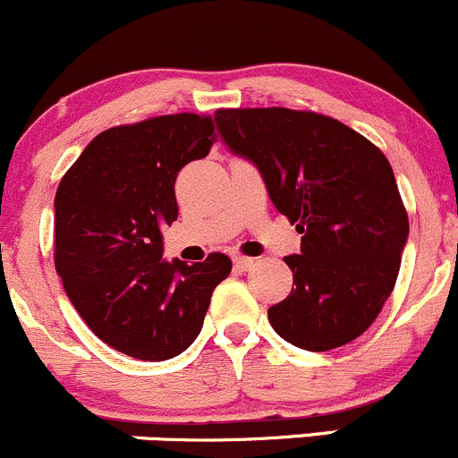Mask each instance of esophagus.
I'll use <instances>...</instances> for the list:
<instances>
[{"mask_svg":"<svg viewBox=\"0 0 458 458\" xmlns=\"http://www.w3.org/2000/svg\"><path fill=\"white\" fill-rule=\"evenodd\" d=\"M233 265L238 267V269L247 271V269H251L253 265H256V258H249V256H233Z\"/></svg>","mask_w":458,"mask_h":458,"instance_id":"34e87169","label":"esophagus"}]
</instances>
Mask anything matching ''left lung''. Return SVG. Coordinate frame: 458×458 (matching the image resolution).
<instances>
[{"label":"left lung","instance_id":"obj_1","mask_svg":"<svg viewBox=\"0 0 458 458\" xmlns=\"http://www.w3.org/2000/svg\"><path fill=\"white\" fill-rule=\"evenodd\" d=\"M223 140L247 157L301 238L284 262L292 293L269 307L280 338L327 352L359 338L396 284L410 233L396 178L377 144L334 117L284 106L218 108Z\"/></svg>","mask_w":458,"mask_h":458}]
</instances>
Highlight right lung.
I'll use <instances>...</instances> for the list:
<instances>
[{"label": "right lung", "instance_id": "right-lung-1", "mask_svg": "<svg viewBox=\"0 0 458 458\" xmlns=\"http://www.w3.org/2000/svg\"><path fill=\"white\" fill-rule=\"evenodd\" d=\"M216 142L211 115L174 113L102 131L55 193V269L90 332L140 360L182 354L200 334L231 258H162L178 218L175 178Z\"/></svg>", "mask_w": 458, "mask_h": 458}]
</instances>
